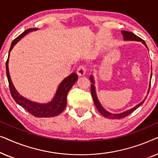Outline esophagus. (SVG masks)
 Returning a JSON list of instances; mask_svg holds the SVG:
<instances>
[{
  "mask_svg": "<svg viewBox=\"0 0 158 158\" xmlns=\"http://www.w3.org/2000/svg\"><path fill=\"white\" fill-rule=\"evenodd\" d=\"M77 73L78 75H84L86 73V68L84 65L79 66L77 69Z\"/></svg>",
  "mask_w": 158,
  "mask_h": 158,
  "instance_id": "34e87169",
  "label": "esophagus"
}]
</instances>
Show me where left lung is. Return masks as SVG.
<instances>
[{"instance_id": "left-lung-1", "label": "left lung", "mask_w": 158, "mask_h": 158, "mask_svg": "<svg viewBox=\"0 0 158 158\" xmlns=\"http://www.w3.org/2000/svg\"><path fill=\"white\" fill-rule=\"evenodd\" d=\"M122 34L123 36H124V40H134V41H139V42H142L144 45H145V47H147V48H148V46H147L145 42H144L142 39L139 38V36H137V35H135V34H133L132 32L127 31H122ZM151 77H152V75H151ZM90 80L91 81V83H94V78H93L92 75L90 76ZM150 88H149V90H150ZM90 92H91V95L93 97V100H94V104L96 105L97 109L98 110V111L100 112L101 115H103V116H105V117H107L109 118H113V119L122 118L126 117V116H129V114L132 113L133 111H135L138 107L140 106H141L142 103L144 102V101H145V99H144L143 101H142V102L139 103V104L137 105L134 108H132V109L128 110V111H124V112H123V113H121V114H111V113H109V112L106 111V110L102 107V106L101 105V103H99L98 98H97V96L96 94V90H95V87H94V84H92L91 87H90ZM148 94H149V91H148Z\"/></svg>"}]
</instances>
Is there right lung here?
<instances>
[{
    "instance_id": "obj_1",
    "label": "right lung",
    "mask_w": 158,
    "mask_h": 158,
    "mask_svg": "<svg viewBox=\"0 0 158 158\" xmlns=\"http://www.w3.org/2000/svg\"><path fill=\"white\" fill-rule=\"evenodd\" d=\"M37 30L36 29H29L23 31L22 34H20L19 36L15 39L11 43L9 54L6 61V75H7V78L8 81V85H9V89L10 94L16 102L22 106L23 109L36 117H52V116H57L58 114H61L64 109H65L67 105V95L68 93L72 86L77 81L78 76L75 73H73L70 75L64 78L63 81L61 82L60 85L58 86L57 90L56 92V94L54 97L53 100L48 103L45 104H40V103H36L32 101L28 100V99L23 98L20 94H18L16 90L15 89L14 85H13L11 80H10L9 71H8V57H9L10 52L11 51L14 45L21 40L23 36H24L29 31H35Z\"/></svg>"
}]
</instances>
